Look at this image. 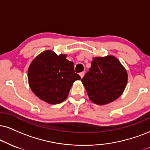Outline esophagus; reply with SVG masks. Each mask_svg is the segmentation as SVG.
<instances>
[{
  "label": "esophagus",
  "mask_w": 150,
  "mask_h": 150,
  "mask_svg": "<svg viewBox=\"0 0 150 150\" xmlns=\"http://www.w3.org/2000/svg\"><path fill=\"white\" fill-rule=\"evenodd\" d=\"M84 74H85V72L84 71H82V72H81V73H79V75H80V76H81V79H82L83 77L84 76Z\"/></svg>",
  "instance_id": "34e87169"
}]
</instances>
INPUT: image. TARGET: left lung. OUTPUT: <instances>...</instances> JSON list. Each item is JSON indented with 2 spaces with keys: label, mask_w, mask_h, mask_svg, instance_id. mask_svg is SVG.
Instances as JSON below:
<instances>
[{
  "label": "left lung",
  "mask_w": 150,
  "mask_h": 150,
  "mask_svg": "<svg viewBox=\"0 0 150 150\" xmlns=\"http://www.w3.org/2000/svg\"><path fill=\"white\" fill-rule=\"evenodd\" d=\"M128 81L127 70L113 55L95 57L89 71L81 79L92 102L105 105L119 98Z\"/></svg>",
  "instance_id": "1"
}]
</instances>
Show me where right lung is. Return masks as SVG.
<instances>
[{
    "instance_id": "obj_1",
    "label": "right lung",
    "mask_w": 150,
    "mask_h": 150,
    "mask_svg": "<svg viewBox=\"0 0 150 150\" xmlns=\"http://www.w3.org/2000/svg\"><path fill=\"white\" fill-rule=\"evenodd\" d=\"M66 58L65 54L58 55L47 50L39 54L28 67L30 89L39 99L50 104L65 100L74 82L81 79L74 72V62Z\"/></svg>"
}]
</instances>
